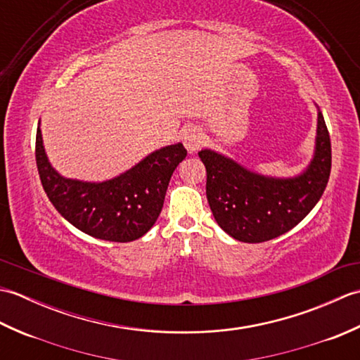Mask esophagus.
<instances>
[{
  "instance_id": "34e87169",
  "label": "esophagus",
  "mask_w": 360,
  "mask_h": 360,
  "mask_svg": "<svg viewBox=\"0 0 360 360\" xmlns=\"http://www.w3.org/2000/svg\"><path fill=\"white\" fill-rule=\"evenodd\" d=\"M182 142H184V147L187 148L188 153H195L201 147V143L204 142V137H202V133L196 127H188L184 131V136H182Z\"/></svg>"
}]
</instances>
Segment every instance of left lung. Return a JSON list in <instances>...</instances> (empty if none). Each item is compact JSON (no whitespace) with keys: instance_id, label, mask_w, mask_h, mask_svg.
Listing matches in <instances>:
<instances>
[{"instance_id":"8db88e82","label":"left lung","mask_w":360,"mask_h":360,"mask_svg":"<svg viewBox=\"0 0 360 360\" xmlns=\"http://www.w3.org/2000/svg\"><path fill=\"white\" fill-rule=\"evenodd\" d=\"M198 155L207 172L205 193L215 221L243 243H263L295 227L322 198L331 173V141L319 106L314 155L295 176L257 173L212 148Z\"/></svg>"}]
</instances>
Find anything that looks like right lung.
I'll use <instances>...</instances> for the list:
<instances>
[{"mask_svg":"<svg viewBox=\"0 0 360 360\" xmlns=\"http://www.w3.org/2000/svg\"><path fill=\"white\" fill-rule=\"evenodd\" d=\"M181 142L151 151L127 172L102 182L65 178L46 155L40 122L35 158L46 195L66 221L94 238L128 243L156 223L174 168L186 159Z\"/></svg>","mask_w":360,"mask_h":360,"instance_id":"right-lung-1","label":"right lung"}]
</instances>
